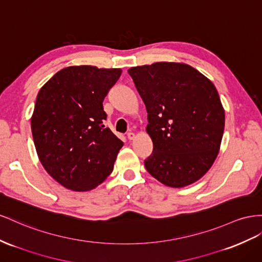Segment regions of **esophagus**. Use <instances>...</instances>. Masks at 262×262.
<instances>
[{"mask_svg":"<svg viewBox=\"0 0 262 262\" xmlns=\"http://www.w3.org/2000/svg\"><path fill=\"white\" fill-rule=\"evenodd\" d=\"M134 138H136V134H134L133 132H129V133H128V139H129V140H133Z\"/></svg>","mask_w":262,"mask_h":262,"instance_id":"obj_1","label":"esophagus"}]
</instances>
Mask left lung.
Instances as JSON below:
<instances>
[{
    "instance_id": "8db88e82",
    "label": "left lung",
    "mask_w": 262,
    "mask_h": 262,
    "mask_svg": "<svg viewBox=\"0 0 262 262\" xmlns=\"http://www.w3.org/2000/svg\"><path fill=\"white\" fill-rule=\"evenodd\" d=\"M147 111L153 152L146 171L166 186L184 187L215 162L225 128L217 89L192 66L155 62L128 70Z\"/></svg>"
}]
</instances>
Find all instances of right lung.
Instances as JSON below:
<instances>
[{
    "label": "right lung",
    "instance_id": "add662e5",
    "mask_svg": "<svg viewBox=\"0 0 262 262\" xmlns=\"http://www.w3.org/2000/svg\"><path fill=\"white\" fill-rule=\"evenodd\" d=\"M121 73L70 66L40 88L31 119L34 144L47 173L63 187L87 192L114 169L123 142L104 126L102 102Z\"/></svg>",
    "mask_w": 262,
    "mask_h": 262
}]
</instances>
